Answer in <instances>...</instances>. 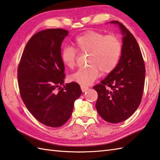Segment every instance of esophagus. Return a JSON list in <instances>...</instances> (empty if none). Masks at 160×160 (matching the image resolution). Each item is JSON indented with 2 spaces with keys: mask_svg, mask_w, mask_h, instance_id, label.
Wrapping results in <instances>:
<instances>
[{
  "mask_svg": "<svg viewBox=\"0 0 160 160\" xmlns=\"http://www.w3.org/2000/svg\"><path fill=\"white\" fill-rule=\"evenodd\" d=\"M80 88H81V89H82V92H86V91L89 89V87H87V86L81 85V86H80Z\"/></svg>",
  "mask_w": 160,
  "mask_h": 160,
  "instance_id": "34e87169",
  "label": "esophagus"
}]
</instances>
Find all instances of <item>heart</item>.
<instances>
[{
    "label": "heart",
    "instance_id": "obj_1",
    "mask_svg": "<svg viewBox=\"0 0 160 160\" xmlns=\"http://www.w3.org/2000/svg\"><path fill=\"white\" fill-rule=\"evenodd\" d=\"M72 47L62 50L61 59L68 68L73 69L76 65L78 52L87 53L88 66L79 69L70 76V80L81 85H89L98 77L100 71L102 74L109 73L117 67L122 52L120 39L113 34L97 31H87L77 37Z\"/></svg>",
    "mask_w": 160,
    "mask_h": 160
}]
</instances>
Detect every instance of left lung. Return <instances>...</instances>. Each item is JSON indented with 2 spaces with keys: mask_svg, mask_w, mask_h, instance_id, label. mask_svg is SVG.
<instances>
[{
  "mask_svg": "<svg viewBox=\"0 0 160 160\" xmlns=\"http://www.w3.org/2000/svg\"><path fill=\"white\" fill-rule=\"evenodd\" d=\"M123 34L119 62L101 83L93 87L98 93L96 108L105 121L117 123L128 119L142 101L146 68L138 43L126 27L117 21Z\"/></svg>",
  "mask_w": 160,
  "mask_h": 160,
  "instance_id": "left-lung-1",
  "label": "left lung"
}]
</instances>
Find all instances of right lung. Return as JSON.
Instances as JSON below:
<instances>
[{"mask_svg":"<svg viewBox=\"0 0 160 160\" xmlns=\"http://www.w3.org/2000/svg\"><path fill=\"white\" fill-rule=\"evenodd\" d=\"M68 34L66 30L52 28L34 34L18 66V88L25 105L37 121L52 128L67 123L82 93L76 82L64 85L61 46Z\"/></svg>","mask_w":160,"mask_h":160,"instance_id":"right-lung-1","label":"right lung"}]
</instances>
